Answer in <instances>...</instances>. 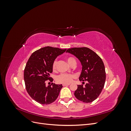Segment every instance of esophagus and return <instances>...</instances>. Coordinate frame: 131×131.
Wrapping results in <instances>:
<instances>
[{"mask_svg":"<svg viewBox=\"0 0 131 131\" xmlns=\"http://www.w3.org/2000/svg\"><path fill=\"white\" fill-rule=\"evenodd\" d=\"M70 85V84H63V86H68Z\"/></svg>","mask_w":131,"mask_h":131,"instance_id":"obj_1","label":"esophagus"}]
</instances>
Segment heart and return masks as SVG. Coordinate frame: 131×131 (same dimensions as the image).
<instances>
[{
    "instance_id": "obj_1",
    "label": "heart",
    "mask_w": 131,
    "mask_h": 131,
    "mask_svg": "<svg viewBox=\"0 0 131 131\" xmlns=\"http://www.w3.org/2000/svg\"><path fill=\"white\" fill-rule=\"evenodd\" d=\"M67 61L69 63V65L72 64V62L75 61V59L72 57L67 58ZM57 61H55L53 62L52 64V70L53 71H56V70ZM75 78V75L71 74H61L57 77L56 81L58 83L61 84H69L72 82L73 79Z\"/></svg>"
}]
</instances>
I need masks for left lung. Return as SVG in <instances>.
<instances>
[{
    "label": "left lung",
    "instance_id": "left-lung-1",
    "mask_svg": "<svg viewBox=\"0 0 131 131\" xmlns=\"http://www.w3.org/2000/svg\"><path fill=\"white\" fill-rule=\"evenodd\" d=\"M66 52L74 55L80 61L82 67L79 80L87 82L84 86H78L74 92L75 97L84 103L94 101L105 84L106 74L102 59L93 51L85 47L69 49Z\"/></svg>",
    "mask_w": 131,
    "mask_h": 131
}]
</instances>
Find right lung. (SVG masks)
<instances>
[{"mask_svg": "<svg viewBox=\"0 0 131 131\" xmlns=\"http://www.w3.org/2000/svg\"><path fill=\"white\" fill-rule=\"evenodd\" d=\"M67 49L46 46L34 52L27 62L24 70V80L28 93L41 104L52 103L57 98L62 85L53 84L46 86L45 82L51 80L52 64L59 55Z\"/></svg>", "mask_w": 131, "mask_h": 131, "instance_id": "add662e5", "label": "right lung"}]
</instances>
